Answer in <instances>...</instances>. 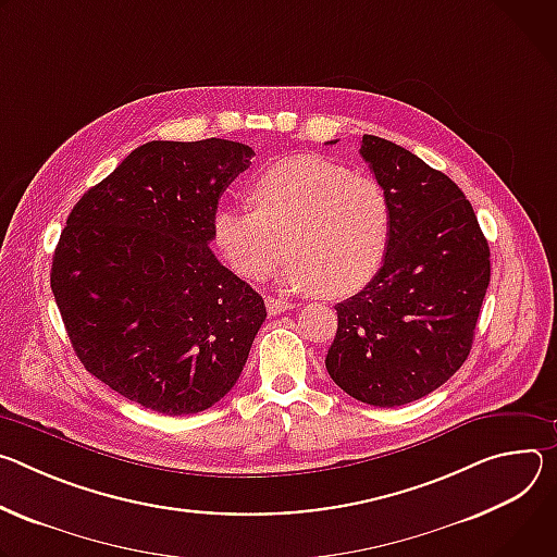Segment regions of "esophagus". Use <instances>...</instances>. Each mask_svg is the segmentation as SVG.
<instances>
[{
    "instance_id": "34e87169",
    "label": "esophagus",
    "mask_w": 557,
    "mask_h": 557,
    "mask_svg": "<svg viewBox=\"0 0 557 557\" xmlns=\"http://www.w3.org/2000/svg\"><path fill=\"white\" fill-rule=\"evenodd\" d=\"M265 307H268V312H270V317H278V314H283V312H287V310H292V302H287V300H281V298H272V296H268L265 298Z\"/></svg>"
}]
</instances>
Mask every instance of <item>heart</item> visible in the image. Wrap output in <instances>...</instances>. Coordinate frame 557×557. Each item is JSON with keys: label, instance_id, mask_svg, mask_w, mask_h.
<instances>
[{"label": "heart", "instance_id": "b5f03b06", "mask_svg": "<svg viewBox=\"0 0 557 557\" xmlns=\"http://www.w3.org/2000/svg\"><path fill=\"white\" fill-rule=\"evenodd\" d=\"M255 210L221 208L212 232L227 265L263 281L283 255L289 289L323 296L358 292L379 272L392 234L383 185L323 157L274 163L250 185Z\"/></svg>", "mask_w": 557, "mask_h": 557}]
</instances>
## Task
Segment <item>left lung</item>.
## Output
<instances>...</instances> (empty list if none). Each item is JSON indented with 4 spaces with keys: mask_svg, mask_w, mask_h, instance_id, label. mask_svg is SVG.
Segmentation results:
<instances>
[{
    "mask_svg": "<svg viewBox=\"0 0 557 557\" xmlns=\"http://www.w3.org/2000/svg\"><path fill=\"white\" fill-rule=\"evenodd\" d=\"M360 154L389 197L392 234L376 276L336 305L325 367L351 398L398 407L467 360L491 278L488 243L447 174L374 135Z\"/></svg>",
    "mask_w": 557,
    "mask_h": 557,
    "instance_id": "obj_1",
    "label": "left lung"
}]
</instances>
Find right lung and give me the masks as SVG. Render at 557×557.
I'll return each instance as SVG.
<instances>
[{
	"label": "right lung",
	"instance_id": "add662e5",
	"mask_svg": "<svg viewBox=\"0 0 557 557\" xmlns=\"http://www.w3.org/2000/svg\"><path fill=\"white\" fill-rule=\"evenodd\" d=\"M252 157L227 139L150 141L73 208L50 287L75 354L123 398L185 416L238 381L268 312L210 240L221 195Z\"/></svg>",
	"mask_w": 557,
	"mask_h": 557
}]
</instances>
